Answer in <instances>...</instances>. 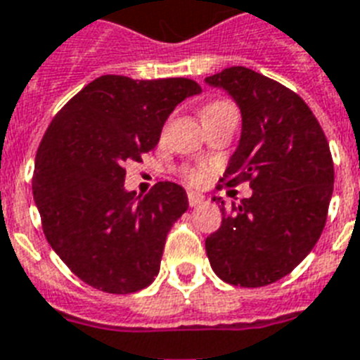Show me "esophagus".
I'll use <instances>...</instances> for the list:
<instances>
[{"mask_svg":"<svg viewBox=\"0 0 360 360\" xmlns=\"http://www.w3.org/2000/svg\"><path fill=\"white\" fill-rule=\"evenodd\" d=\"M187 200H189V206L195 207V206H200V204H204V195H200V193H195V191H189L187 193Z\"/></svg>","mask_w":360,"mask_h":360,"instance_id":"1","label":"esophagus"}]
</instances>
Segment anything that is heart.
I'll list each match as a JSON object with an SVG mask.
<instances>
[{"instance_id":"obj_1","label":"heart","mask_w":360,"mask_h":360,"mask_svg":"<svg viewBox=\"0 0 360 360\" xmlns=\"http://www.w3.org/2000/svg\"><path fill=\"white\" fill-rule=\"evenodd\" d=\"M221 110H236L230 103L226 101H213L210 105L204 106V114H212V112H221ZM206 173H204V169L200 167H191V169H186V178L189 182L193 184H200L204 180Z\"/></svg>"}]
</instances>
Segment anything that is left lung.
Here are the masks:
<instances>
[{
  "instance_id": "obj_1",
  "label": "left lung",
  "mask_w": 360,
  "mask_h": 360,
  "mask_svg": "<svg viewBox=\"0 0 360 360\" xmlns=\"http://www.w3.org/2000/svg\"><path fill=\"white\" fill-rule=\"evenodd\" d=\"M206 82L240 110L243 127L222 180L250 182L252 197L226 206L206 239L207 259L222 281L265 287L292 272L320 239L331 195L333 158L322 127L300 95L248 68L222 70Z\"/></svg>"
}]
</instances>
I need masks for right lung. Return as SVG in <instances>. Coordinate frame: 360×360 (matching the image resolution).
I'll return each mask as SVG.
<instances>
[{
	"mask_svg": "<svg viewBox=\"0 0 360 360\" xmlns=\"http://www.w3.org/2000/svg\"><path fill=\"white\" fill-rule=\"evenodd\" d=\"M191 79L103 75L84 86L47 127L32 197L47 243L94 289L130 294L153 283L165 239L189 202L182 186L158 182L145 197L124 189V165L141 162Z\"/></svg>",
	"mask_w": 360,
	"mask_h": 360,
	"instance_id": "right-lung-1",
	"label": "right lung"
}]
</instances>
